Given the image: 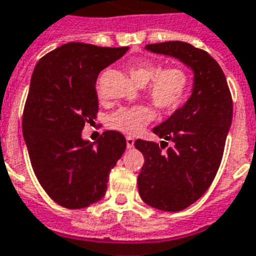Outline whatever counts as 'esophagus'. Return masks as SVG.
I'll return each instance as SVG.
<instances>
[{
	"instance_id": "34e87169",
	"label": "esophagus",
	"mask_w": 256,
	"mask_h": 256,
	"mask_svg": "<svg viewBox=\"0 0 256 256\" xmlns=\"http://www.w3.org/2000/svg\"><path fill=\"white\" fill-rule=\"evenodd\" d=\"M126 145H128V148H133L134 146V138L126 137Z\"/></svg>"
}]
</instances>
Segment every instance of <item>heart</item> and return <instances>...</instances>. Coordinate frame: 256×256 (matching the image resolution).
<instances>
[{
    "label": "heart",
    "mask_w": 256,
    "mask_h": 256,
    "mask_svg": "<svg viewBox=\"0 0 256 256\" xmlns=\"http://www.w3.org/2000/svg\"><path fill=\"white\" fill-rule=\"evenodd\" d=\"M128 72L137 84H146V96L162 112L178 108L190 90L191 74L182 66L162 68L152 60H138L128 66ZM153 119L154 111L149 106L140 104L116 110L110 115L107 123L115 132L136 136Z\"/></svg>",
    "instance_id": "obj_1"
}]
</instances>
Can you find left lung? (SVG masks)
<instances>
[{"label":"left lung","mask_w":256,"mask_h":256,"mask_svg":"<svg viewBox=\"0 0 256 256\" xmlns=\"http://www.w3.org/2000/svg\"><path fill=\"white\" fill-rule=\"evenodd\" d=\"M148 50L175 56L194 70V90L187 103L176 110L153 133L174 146L137 140L144 154L138 175L140 196L146 205L164 212H180L204 196L214 180L232 123L234 103L220 65L205 50L186 42L148 44Z\"/></svg>","instance_id":"obj_1"}]
</instances>
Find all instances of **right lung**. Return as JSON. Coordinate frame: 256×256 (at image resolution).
<instances>
[{
	"label": "right lung",
	"instance_id": "add662e5",
	"mask_svg": "<svg viewBox=\"0 0 256 256\" xmlns=\"http://www.w3.org/2000/svg\"><path fill=\"white\" fill-rule=\"evenodd\" d=\"M128 50L72 42L42 56L32 73L22 136L40 186L66 209L102 200L110 171L126 149L119 132H104L96 145L81 133L99 111L98 76Z\"/></svg>",
	"mask_w": 256,
	"mask_h": 256
}]
</instances>
